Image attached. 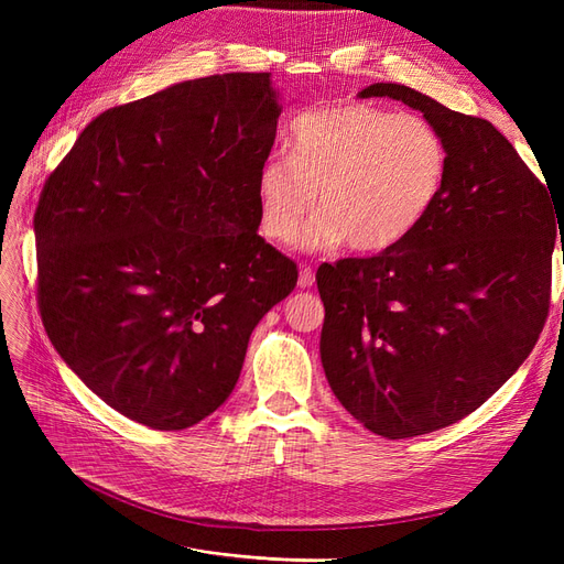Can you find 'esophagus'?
<instances>
[{"mask_svg": "<svg viewBox=\"0 0 564 564\" xmlns=\"http://www.w3.org/2000/svg\"><path fill=\"white\" fill-rule=\"evenodd\" d=\"M315 284V270L311 265H303L299 272V286L301 289H308Z\"/></svg>", "mask_w": 564, "mask_h": 564, "instance_id": "esophagus-1", "label": "esophagus"}]
</instances>
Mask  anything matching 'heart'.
Returning a JSON list of instances; mask_svg holds the SVG:
<instances>
[{
    "label": "heart",
    "instance_id": "obj_1",
    "mask_svg": "<svg viewBox=\"0 0 564 564\" xmlns=\"http://www.w3.org/2000/svg\"><path fill=\"white\" fill-rule=\"evenodd\" d=\"M447 145L419 115L365 104L301 112L289 158H268L256 178L261 230L292 245L315 212L303 245L386 251L406 240L437 204L447 181Z\"/></svg>",
    "mask_w": 564,
    "mask_h": 564
}]
</instances>
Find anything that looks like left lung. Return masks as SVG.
<instances>
[{
  "label": "left lung",
  "instance_id": "obj_1",
  "mask_svg": "<svg viewBox=\"0 0 564 564\" xmlns=\"http://www.w3.org/2000/svg\"><path fill=\"white\" fill-rule=\"evenodd\" d=\"M371 96L423 112L447 145V181L400 245L319 265V355L338 402L367 431L402 440L475 412L532 352L551 308L560 216L487 119L402 84L360 91Z\"/></svg>",
  "mask_w": 564,
  "mask_h": 564
}]
</instances>
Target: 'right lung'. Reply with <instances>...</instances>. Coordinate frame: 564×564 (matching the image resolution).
<instances>
[{"instance_id": "obj_1", "label": "right lung", "mask_w": 564, "mask_h": 564, "mask_svg": "<svg viewBox=\"0 0 564 564\" xmlns=\"http://www.w3.org/2000/svg\"><path fill=\"white\" fill-rule=\"evenodd\" d=\"M270 73L181 82L98 115L35 212L44 329L131 421L183 431L228 400L249 336L294 292L256 232L278 131Z\"/></svg>"}]
</instances>
